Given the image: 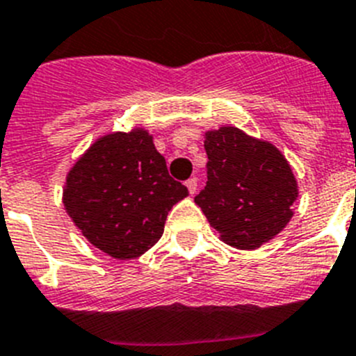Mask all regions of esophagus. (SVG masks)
I'll list each match as a JSON object with an SVG mask.
<instances>
[{
    "label": "esophagus",
    "instance_id": "esophagus-1",
    "mask_svg": "<svg viewBox=\"0 0 356 356\" xmlns=\"http://www.w3.org/2000/svg\"><path fill=\"white\" fill-rule=\"evenodd\" d=\"M185 185H187L188 193L196 194V191H197V180H196V178H188V180L185 181Z\"/></svg>",
    "mask_w": 356,
    "mask_h": 356
}]
</instances>
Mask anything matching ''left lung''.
Returning a JSON list of instances; mask_svg holds the SVG:
<instances>
[{
	"label": "left lung",
	"mask_w": 356,
	"mask_h": 356,
	"mask_svg": "<svg viewBox=\"0 0 356 356\" xmlns=\"http://www.w3.org/2000/svg\"><path fill=\"white\" fill-rule=\"evenodd\" d=\"M207 185L194 197L221 241L257 250L292 219L298 181L282 151L235 127L205 134Z\"/></svg>",
	"instance_id": "1"
}]
</instances>
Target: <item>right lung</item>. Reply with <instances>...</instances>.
I'll return each instance as SVG.
<instances>
[{"instance_id":"add662e5","label":"right lung","mask_w":356,"mask_h":356,"mask_svg":"<svg viewBox=\"0 0 356 356\" xmlns=\"http://www.w3.org/2000/svg\"><path fill=\"white\" fill-rule=\"evenodd\" d=\"M188 196L168 172L144 128L114 131L74 162L64 185V207L74 226L103 253L131 260L163 234L168 212Z\"/></svg>"}]
</instances>
